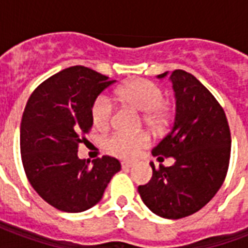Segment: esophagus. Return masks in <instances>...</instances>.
Here are the masks:
<instances>
[{"label":"esophagus","mask_w":248,"mask_h":248,"mask_svg":"<svg viewBox=\"0 0 248 248\" xmlns=\"http://www.w3.org/2000/svg\"><path fill=\"white\" fill-rule=\"evenodd\" d=\"M121 166H122V169L124 170H130L134 166L132 162H128V161H124V162H121Z\"/></svg>","instance_id":"obj_1"}]
</instances>
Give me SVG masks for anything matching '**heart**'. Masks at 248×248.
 Segmentation results:
<instances>
[{
    "mask_svg": "<svg viewBox=\"0 0 248 248\" xmlns=\"http://www.w3.org/2000/svg\"><path fill=\"white\" fill-rule=\"evenodd\" d=\"M117 96L124 104L144 112V122L152 127L159 128L165 126L169 120V108L165 103V93L162 87L153 81L145 78H135L128 81L117 90ZM91 121L93 127L104 131L110 126L113 120V105L105 95L99 96L93 101ZM151 143L145 132L126 134L114 132L104 140V149L118 158L131 159L138 155L143 148Z\"/></svg>",
    "mask_w": 248,
    "mask_h": 248,
    "instance_id": "b5f03b06",
    "label": "heart"
}]
</instances>
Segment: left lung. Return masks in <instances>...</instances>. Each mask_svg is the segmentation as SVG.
I'll use <instances>...</instances> for the list:
<instances>
[{"label":"left lung","mask_w":248,"mask_h":248,"mask_svg":"<svg viewBox=\"0 0 248 248\" xmlns=\"http://www.w3.org/2000/svg\"><path fill=\"white\" fill-rule=\"evenodd\" d=\"M170 78L176 97L175 122L152 153L159 161L163 155L173 157L175 163L157 169L151 162L153 176L138 190L155 215L181 219L207 204L223 185L232 139L223 107L194 76L176 69Z\"/></svg>","instance_id":"obj_1"}]
</instances>
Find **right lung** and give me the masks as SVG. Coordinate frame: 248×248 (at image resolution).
Returning a JSON list of instances; mask_svg holds the SVG:
<instances>
[{
  "label": "right lung",
  "mask_w": 248,
  "mask_h": 248,
  "mask_svg": "<svg viewBox=\"0 0 248 248\" xmlns=\"http://www.w3.org/2000/svg\"><path fill=\"white\" fill-rule=\"evenodd\" d=\"M116 81L87 67L58 72L37 86L20 124V155L25 175L42 200L64 212H82L99 202L121 170L110 155L91 165L78 147L93 126V101Z\"/></svg>",
  "instance_id": "right-lung-1"
}]
</instances>
